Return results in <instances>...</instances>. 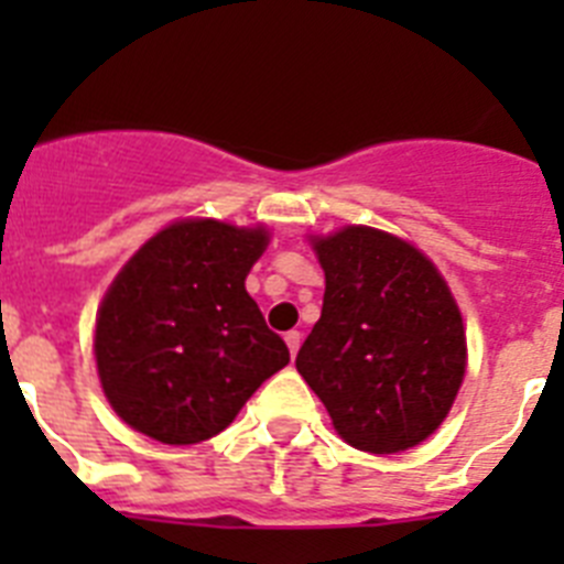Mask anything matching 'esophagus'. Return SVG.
Returning a JSON list of instances; mask_svg holds the SVG:
<instances>
[{
	"mask_svg": "<svg viewBox=\"0 0 564 564\" xmlns=\"http://www.w3.org/2000/svg\"><path fill=\"white\" fill-rule=\"evenodd\" d=\"M285 341H288V350H291V356H296L299 344H302V333H299V330L285 333Z\"/></svg>",
	"mask_w": 564,
	"mask_h": 564,
	"instance_id": "34e87169",
	"label": "esophagus"
}]
</instances>
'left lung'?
<instances>
[{"label":"left lung","mask_w":564,"mask_h":564,"mask_svg":"<svg viewBox=\"0 0 564 564\" xmlns=\"http://www.w3.org/2000/svg\"><path fill=\"white\" fill-rule=\"evenodd\" d=\"M325 305L296 356L338 435L395 455L449 415L466 376V330L446 279L406 239L367 226L311 237Z\"/></svg>","instance_id":"left-lung-1"}]
</instances>
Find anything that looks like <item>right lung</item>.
I'll return each mask as SVG.
<instances>
[{
	"mask_svg": "<svg viewBox=\"0 0 564 564\" xmlns=\"http://www.w3.org/2000/svg\"><path fill=\"white\" fill-rule=\"evenodd\" d=\"M268 239L262 226L181 220L115 276L98 307L96 364L134 432L169 446L208 441L291 361L246 291Z\"/></svg>",
	"mask_w": 564,
	"mask_h": 564,
	"instance_id": "add662e5",
	"label": "right lung"
}]
</instances>
